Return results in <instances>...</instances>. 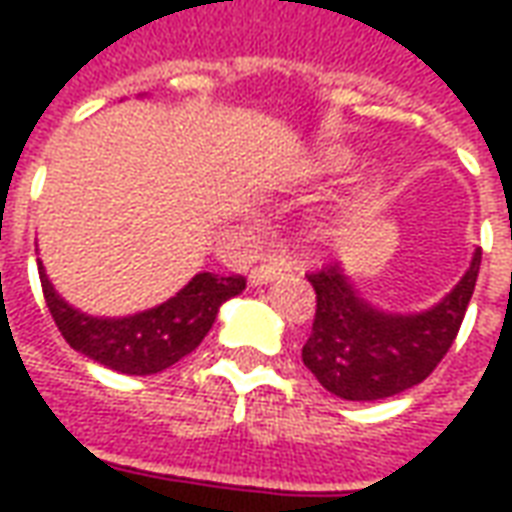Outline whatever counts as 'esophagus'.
I'll return each mask as SVG.
<instances>
[{
  "label": "esophagus",
  "instance_id": "obj_1",
  "mask_svg": "<svg viewBox=\"0 0 512 512\" xmlns=\"http://www.w3.org/2000/svg\"><path fill=\"white\" fill-rule=\"evenodd\" d=\"M282 271H285V263H279V260H266V263H260V266L252 268L249 282H252V285H268V282H274Z\"/></svg>",
  "mask_w": 512,
  "mask_h": 512
}]
</instances>
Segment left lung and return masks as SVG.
<instances>
[{
	"instance_id": "obj_1",
	"label": "left lung",
	"mask_w": 512,
	"mask_h": 512,
	"mask_svg": "<svg viewBox=\"0 0 512 512\" xmlns=\"http://www.w3.org/2000/svg\"><path fill=\"white\" fill-rule=\"evenodd\" d=\"M483 252L474 249L461 282L430 310L386 312L359 296L340 266L310 274L315 321L301 359L343 400H384L422 384L458 337Z\"/></svg>"
}]
</instances>
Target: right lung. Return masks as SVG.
Instances as JSON below:
<instances>
[{"label": "right lung", "mask_w": 512, "mask_h": 512, "mask_svg": "<svg viewBox=\"0 0 512 512\" xmlns=\"http://www.w3.org/2000/svg\"><path fill=\"white\" fill-rule=\"evenodd\" d=\"M38 274L51 318L73 351L126 376H153L191 354L211 332L219 307L246 288L238 274L202 271L158 307L126 318H95L62 299L40 260Z\"/></svg>", "instance_id": "1"}]
</instances>
